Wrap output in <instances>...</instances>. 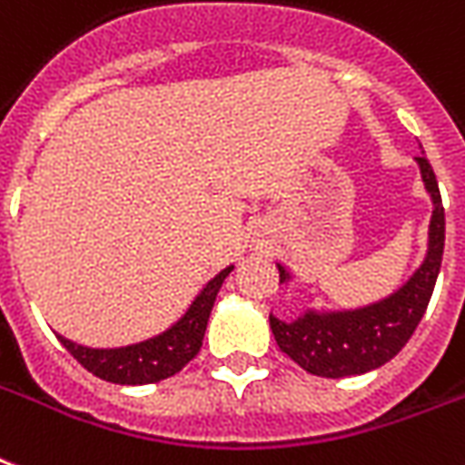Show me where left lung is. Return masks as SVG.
Returning a JSON list of instances; mask_svg holds the SVG:
<instances>
[{"label":"left lung","mask_w":465,"mask_h":465,"mask_svg":"<svg viewBox=\"0 0 465 465\" xmlns=\"http://www.w3.org/2000/svg\"><path fill=\"white\" fill-rule=\"evenodd\" d=\"M417 163L434 212L430 222L427 256L412 272V278L385 300L359 310H307L302 317L292 322H282L271 314V329L280 351L288 353L307 373L322 378H346L385 366L410 341V336L424 317L444 256L446 222L437 175L427 158L420 155ZM278 271L280 282H288L290 272L280 263Z\"/></svg>","instance_id":"left-lung-1"}]
</instances>
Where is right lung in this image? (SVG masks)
<instances>
[{
  "label": "right lung",
  "instance_id": "add662e5",
  "mask_svg": "<svg viewBox=\"0 0 465 465\" xmlns=\"http://www.w3.org/2000/svg\"><path fill=\"white\" fill-rule=\"evenodd\" d=\"M232 271L233 265H229L209 280L200 295L194 297L190 310L177 319L173 327L153 339L122 346V349H90V346L70 341L65 336H58L60 343L73 353V359L80 366H84L92 375H97L106 382L148 385V382L165 381L177 371H183L200 353L217 292Z\"/></svg>",
  "mask_w": 465,
  "mask_h": 465
}]
</instances>
